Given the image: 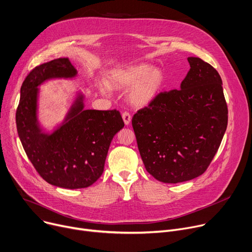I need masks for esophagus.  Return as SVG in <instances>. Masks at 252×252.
Segmentation results:
<instances>
[{
  "label": "esophagus",
  "instance_id": "esophagus-1",
  "mask_svg": "<svg viewBox=\"0 0 252 252\" xmlns=\"http://www.w3.org/2000/svg\"><path fill=\"white\" fill-rule=\"evenodd\" d=\"M122 118H123V121H124L125 125H129L130 124V122H131V115L128 112H124L122 114Z\"/></svg>",
  "mask_w": 252,
  "mask_h": 252
}]
</instances>
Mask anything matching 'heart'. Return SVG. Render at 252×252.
<instances>
[{
    "label": "heart",
    "instance_id": "1",
    "mask_svg": "<svg viewBox=\"0 0 252 252\" xmlns=\"http://www.w3.org/2000/svg\"><path fill=\"white\" fill-rule=\"evenodd\" d=\"M107 84L114 89L130 87L127 94L129 103L143 108L157 99L164 84V74L160 68H152L148 63H134L112 70Z\"/></svg>",
    "mask_w": 252,
    "mask_h": 252
}]
</instances>
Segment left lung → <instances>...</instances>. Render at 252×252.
Masks as SVG:
<instances>
[{"label": "left lung", "mask_w": 252, "mask_h": 252, "mask_svg": "<svg viewBox=\"0 0 252 252\" xmlns=\"http://www.w3.org/2000/svg\"><path fill=\"white\" fill-rule=\"evenodd\" d=\"M181 90L161 92L132 118L146 170L159 182L178 184L203 175L221 144L228 109L218 71L199 57Z\"/></svg>", "instance_id": "left-lung-1"}]
</instances>
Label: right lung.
Listing matches in <instances>:
<instances>
[{"instance_id":"obj_1","label":"right lung","mask_w":252,"mask_h":252,"mask_svg":"<svg viewBox=\"0 0 252 252\" xmlns=\"http://www.w3.org/2000/svg\"><path fill=\"white\" fill-rule=\"evenodd\" d=\"M76 73L64 57L36 66L22 84L16 111L19 138L37 172L48 184L71 189L88 188L102 176L111 141L124 127L119 111L85 110L79 94L63 124L51 134L42 132L37 121V87Z\"/></svg>"}]
</instances>
